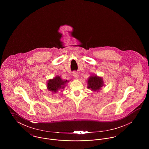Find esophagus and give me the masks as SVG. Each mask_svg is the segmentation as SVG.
Segmentation results:
<instances>
[{"mask_svg":"<svg viewBox=\"0 0 149 149\" xmlns=\"http://www.w3.org/2000/svg\"><path fill=\"white\" fill-rule=\"evenodd\" d=\"M73 76L75 79H77L79 77V74L78 73L76 72H73Z\"/></svg>","mask_w":149,"mask_h":149,"instance_id":"1","label":"esophagus"}]
</instances>
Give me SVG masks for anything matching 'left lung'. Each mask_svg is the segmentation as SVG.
<instances>
[{
    "mask_svg": "<svg viewBox=\"0 0 149 149\" xmlns=\"http://www.w3.org/2000/svg\"><path fill=\"white\" fill-rule=\"evenodd\" d=\"M88 88H91L92 91H99L103 85V81L101 77L95 76H91L88 80Z\"/></svg>",
    "mask_w": 149,
    "mask_h": 149,
    "instance_id": "obj_1",
    "label": "left lung"
}]
</instances>
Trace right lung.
Returning <instances> with one entry per match:
<instances>
[{
	"label": "right lung",
	"mask_w": 149,
	"mask_h": 149,
	"mask_svg": "<svg viewBox=\"0 0 149 149\" xmlns=\"http://www.w3.org/2000/svg\"><path fill=\"white\" fill-rule=\"evenodd\" d=\"M67 80H63L60 77L57 76L54 79L50 80L47 83V88L50 91L57 92L58 90L63 89Z\"/></svg>",
	"instance_id": "add662e5"
}]
</instances>
